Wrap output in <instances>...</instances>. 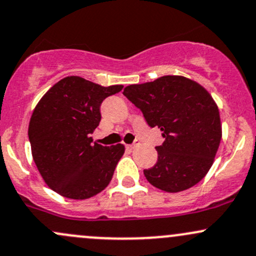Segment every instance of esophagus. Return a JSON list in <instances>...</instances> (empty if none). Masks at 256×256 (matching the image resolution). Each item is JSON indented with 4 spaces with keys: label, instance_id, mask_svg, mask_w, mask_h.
<instances>
[{
    "label": "esophagus",
    "instance_id": "1",
    "mask_svg": "<svg viewBox=\"0 0 256 256\" xmlns=\"http://www.w3.org/2000/svg\"><path fill=\"white\" fill-rule=\"evenodd\" d=\"M136 145H138V142H136V144H132V145H127V149L133 150L134 148H136Z\"/></svg>",
    "mask_w": 256,
    "mask_h": 256
}]
</instances>
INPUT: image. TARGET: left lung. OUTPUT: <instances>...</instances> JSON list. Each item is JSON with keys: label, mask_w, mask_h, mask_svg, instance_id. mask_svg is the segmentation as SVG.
<instances>
[{"label": "left lung", "mask_w": 256, "mask_h": 256, "mask_svg": "<svg viewBox=\"0 0 256 256\" xmlns=\"http://www.w3.org/2000/svg\"><path fill=\"white\" fill-rule=\"evenodd\" d=\"M123 95L164 138L155 148L158 162L144 170L148 182L168 193L199 183L212 166L222 136L218 107L208 90L186 76H164L129 85Z\"/></svg>", "instance_id": "left-lung-1"}]
</instances>
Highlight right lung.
<instances>
[{"mask_svg":"<svg viewBox=\"0 0 256 256\" xmlns=\"http://www.w3.org/2000/svg\"><path fill=\"white\" fill-rule=\"evenodd\" d=\"M122 88L101 86L70 76L41 98L30 118L28 136L35 164L52 190L83 200L111 182L124 146L92 144L90 134L101 120L102 101Z\"/></svg>","mask_w":256,"mask_h":256,"instance_id":"right-lung-1","label":"right lung"}]
</instances>
